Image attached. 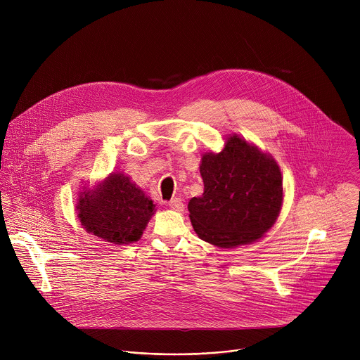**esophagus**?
Segmentation results:
<instances>
[{
	"label": "esophagus",
	"mask_w": 360,
	"mask_h": 360,
	"mask_svg": "<svg viewBox=\"0 0 360 360\" xmlns=\"http://www.w3.org/2000/svg\"><path fill=\"white\" fill-rule=\"evenodd\" d=\"M168 207L174 211H184V202L181 198H174L168 202Z\"/></svg>",
	"instance_id": "1"
}]
</instances>
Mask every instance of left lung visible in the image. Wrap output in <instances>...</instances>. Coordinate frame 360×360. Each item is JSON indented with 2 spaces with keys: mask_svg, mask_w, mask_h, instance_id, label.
<instances>
[{
  "mask_svg": "<svg viewBox=\"0 0 360 360\" xmlns=\"http://www.w3.org/2000/svg\"><path fill=\"white\" fill-rule=\"evenodd\" d=\"M202 196L188 203L198 236L219 248L258 240L276 222L283 200L276 161L238 135L221 152H207L199 167Z\"/></svg>",
  "mask_w": 360,
  "mask_h": 360,
  "instance_id": "left-lung-1",
  "label": "left lung"
}]
</instances>
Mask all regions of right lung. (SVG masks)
I'll return each instance as SVG.
<instances>
[{"label":"right lung","instance_id":"obj_1","mask_svg":"<svg viewBox=\"0 0 360 360\" xmlns=\"http://www.w3.org/2000/svg\"><path fill=\"white\" fill-rule=\"evenodd\" d=\"M77 211L86 232L115 245H128L139 240L155 205L129 176L112 172L92 189L79 192Z\"/></svg>","mask_w":360,"mask_h":360}]
</instances>
